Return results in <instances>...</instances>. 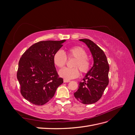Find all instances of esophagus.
I'll return each instance as SVG.
<instances>
[{
  "label": "esophagus",
  "mask_w": 135,
  "mask_h": 135,
  "mask_svg": "<svg viewBox=\"0 0 135 135\" xmlns=\"http://www.w3.org/2000/svg\"><path fill=\"white\" fill-rule=\"evenodd\" d=\"M70 80H67V79H64V83H68V82H70Z\"/></svg>",
  "instance_id": "esophagus-1"
}]
</instances>
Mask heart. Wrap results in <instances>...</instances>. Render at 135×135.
<instances>
[{
  "mask_svg": "<svg viewBox=\"0 0 135 135\" xmlns=\"http://www.w3.org/2000/svg\"><path fill=\"white\" fill-rule=\"evenodd\" d=\"M68 58H75L73 64V68H65L59 71L60 76L65 79H74L79 75V70L83 73H87L91 67V61L87 57V53L80 46L69 48L67 51ZM67 61L66 56L61 51H57L54 56V62L57 66L61 68L65 66Z\"/></svg>",
  "mask_w": 135,
  "mask_h": 135,
  "instance_id": "obj_1",
  "label": "heart"
}]
</instances>
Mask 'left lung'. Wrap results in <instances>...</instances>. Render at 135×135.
Masks as SVG:
<instances>
[{"label": "left lung", "instance_id": "1", "mask_svg": "<svg viewBox=\"0 0 135 135\" xmlns=\"http://www.w3.org/2000/svg\"><path fill=\"white\" fill-rule=\"evenodd\" d=\"M87 45L93 59V65L85 74L79 88L74 93L75 99L83 104H92L99 100L109 84V66L104 51L92 40L79 39Z\"/></svg>", "mask_w": 135, "mask_h": 135}]
</instances>
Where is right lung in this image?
<instances>
[{
  "label": "right lung",
  "instance_id": "right-lung-1",
  "mask_svg": "<svg viewBox=\"0 0 135 135\" xmlns=\"http://www.w3.org/2000/svg\"><path fill=\"white\" fill-rule=\"evenodd\" d=\"M66 40H46L35 43L22 55L17 78L22 96L30 103L43 105L54 96L63 79L57 73L54 56Z\"/></svg>",
  "mask_w": 135,
  "mask_h": 135
}]
</instances>
